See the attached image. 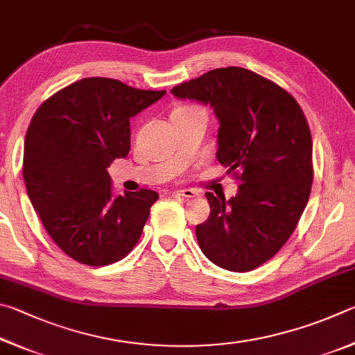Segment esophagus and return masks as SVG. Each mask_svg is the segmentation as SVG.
Segmentation results:
<instances>
[{"label":"esophagus","mask_w":355,"mask_h":355,"mask_svg":"<svg viewBox=\"0 0 355 355\" xmlns=\"http://www.w3.org/2000/svg\"><path fill=\"white\" fill-rule=\"evenodd\" d=\"M174 195L182 196V198H196L200 193H198V191L193 190V189H182V190L174 191Z\"/></svg>","instance_id":"1"}]
</instances>
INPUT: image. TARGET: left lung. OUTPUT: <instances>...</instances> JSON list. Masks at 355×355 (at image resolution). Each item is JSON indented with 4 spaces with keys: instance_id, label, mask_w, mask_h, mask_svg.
Wrapping results in <instances>:
<instances>
[{
    "instance_id": "8db88e82",
    "label": "left lung",
    "mask_w": 355,
    "mask_h": 355,
    "mask_svg": "<svg viewBox=\"0 0 355 355\" xmlns=\"http://www.w3.org/2000/svg\"><path fill=\"white\" fill-rule=\"evenodd\" d=\"M171 93L210 104L220 121L216 159L240 171L231 200L206 193L210 215L196 226L201 251L220 268H257L285 245L307 206L313 165L306 116L287 90L240 67L215 68Z\"/></svg>"
}]
</instances>
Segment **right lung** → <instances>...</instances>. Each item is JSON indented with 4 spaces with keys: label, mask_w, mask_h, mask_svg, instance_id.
<instances>
[{
    "label": "right lung",
    "mask_w": 355,
    "mask_h": 355,
    "mask_svg": "<svg viewBox=\"0 0 355 355\" xmlns=\"http://www.w3.org/2000/svg\"><path fill=\"white\" fill-rule=\"evenodd\" d=\"M109 78H85L54 93L24 137L23 178L35 212L67 256L104 266L132 251L154 190L114 196L107 168L130 149L129 118L165 95Z\"/></svg>",
    "instance_id": "1"
}]
</instances>
